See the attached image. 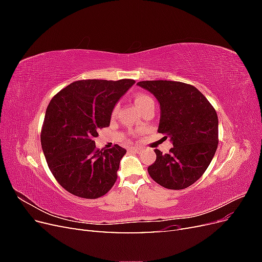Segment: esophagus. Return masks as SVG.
Returning a JSON list of instances; mask_svg holds the SVG:
<instances>
[{
  "mask_svg": "<svg viewBox=\"0 0 262 262\" xmlns=\"http://www.w3.org/2000/svg\"><path fill=\"white\" fill-rule=\"evenodd\" d=\"M139 147H130L129 148V150H130V152H139Z\"/></svg>",
  "mask_w": 262,
  "mask_h": 262,
  "instance_id": "obj_1",
  "label": "esophagus"
}]
</instances>
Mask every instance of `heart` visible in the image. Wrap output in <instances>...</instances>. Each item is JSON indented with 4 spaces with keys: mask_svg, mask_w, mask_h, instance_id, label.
Listing matches in <instances>:
<instances>
[{
    "mask_svg": "<svg viewBox=\"0 0 262 262\" xmlns=\"http://www.w3.org/2000/svg\"><path fill=\"white\" fill-rule=\"evenodd\" d=\"M134 102H136L137 107L141 110H143L147 105L149 104H154V100L153 98L149 96V95L147 94H144V93H138L134 95ZM118 113V105H115V107L113 108V112H112V115L113 116H116Z\"/></svg>",
    "mask_w": 262,
    "mask_h": 262,
    "instance_id": "1",
    "label": "heart"
}]
</instances>
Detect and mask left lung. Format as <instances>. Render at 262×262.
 Returning <instances> with one entry per match:
<instances>
[{
    "label": "left lung",
    "instance_id": "8db88e82",
    "mask_svg": "<svg viewBox=\"0 0 262 262\" xmlns=\"http://www.w3.org/2000/svg\"><path fill=\"white\" fill-rule=\"evenodd\" d=\"M161 106L158 132L172 141L168 154L155 149L147 171L164 188H188L207 170L219 144L215 109L194 86L176 81H142Z\"/></svg>",
    "mask_w": 262,
    "mask_h": 262
}]
</instances>
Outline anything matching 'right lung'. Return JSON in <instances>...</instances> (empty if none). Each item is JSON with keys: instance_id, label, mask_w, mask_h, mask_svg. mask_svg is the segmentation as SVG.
I'll use <instances>...</instances> for the list:
<instances>
[{"instance_id": "obj_1", "label": "right lung", "mask_w": 262, "mask_h": 262, "mask_svg": "<svg viewBox=\"0 0 262 262\" xmlns=\"http://www.w3.org/2000/svg\"><path fill=\"white\" fill-rule=\"evenodd\" d=\"M134 83L130 78L76 81L50 100L41 146L53 177L70 193L97 199L115 185L126 150L118 144L100 150L94 139L110 124L113 108Z\"/></svg>"}]
</instances>
